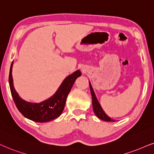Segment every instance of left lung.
<instances>
[{"label": "left lung", "mask_w": 154, "mask_h": 154, "mask_svg": "<svg viewBox=\"0 0 154 154\" xmlns=\"http://www.w3.org/2000/svg\"><path fill=\"white\" fill-rule=\"evenodd\" d=\"M89 86H90V89H91V93L92 96V103H93V109H94V111L95 114L97 116V117L99 118L100 119L103 121H111V122H114L115 120L112 119L111 118L108 116L106 114L105 112L103 111V109L100 106L99 102L96 98V95L94 94V90H93V88L91 86V84L89 83Z\"/></svg>", "instance_id": "1"}]
</instances>
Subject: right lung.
Returning <instances> with one entry per match:
<instances>
[{"label":"right lung","instance_id":"right-lung-1","mask_svg":"<svg viewBox=\"0 0 154 154\" xmlns=\"http://www.w3.org/2000/svg\"><path fill=\"white\" fill-rule=\"evenodd\" d=\"M13 63L9 73V84L13 99L17 109L27 119L35 122L45 123L56 119L61 114L65 106L66 98L74 82L78 77L81 76L79 70L69 75L63 81L57 91L48 99L39 103H31L23 100L15 90L12 77Z\"/></svg>","mask_w":154,"mask_h":154}]
</instances>
